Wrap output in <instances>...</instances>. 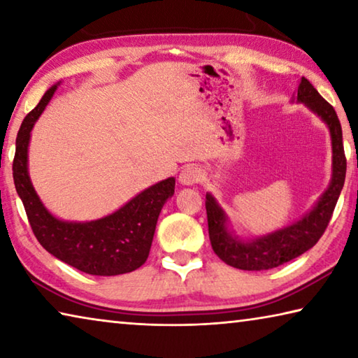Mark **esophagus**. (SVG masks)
Listing matches in <instances>:
<instances>
[{
  "label": "esophagus",
  "instance_id": "34e87169",
  "mask_svg": "<svg viewBox=\"0 0 358 358\" xmlns=\"http://www.w3.org/2000/svg\"><path fill=\"white\" fill-rule=\"evenodd\" d=\"M203 173L197 166H186L180 173L181 185H196L199 181H202Z\"/></svg>",
  "mask_w": 358,
  "mask_h": 358
}]
</instances>
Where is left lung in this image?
I'll return each mask as SVG.
<instances>
[{"mask_svg": "<svg viewBox=\"0 0 358 358\" xmlns=\"http://www.w3.org/2000/svg\"><path fill=\"white\" fill-rule=\"evenodd\" d=\"M296 99L305 102L329 126L333 147L331 183L314 210L303 220L266 237L252 240L250 243L230 237L226 229V216L217 207L215 199L207 194L205 208H207L211 248L222 262L235 268L248 271L270 270L311 250L329 226L338 197L341 194L344 178H346V155H344L341 123H339L335 108L317 93V90L305 77H301Z\"/></svg>", "mask_w": 358, "mask_h": 358, "instance_id": "1", "label": "left lung"}]
</instances>
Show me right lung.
<instances>
[{
    "mask_svg": "<svg viewBox=\"0 0 358 358\" xmlns=\"http://www.w3.org/2000/svg\"><path fill=\"white\" fill-rule=\"evenodd\" d=\"M57 87H52L22 121L12 162L14 185L34 237L44 250L88 275L115 276L129 273L145 264L153 241L162 205L175 192V178L159 181L138 194L118 211L92 222H64L53 217L41 203L28 177L29 132L44 112Z\"/></svg>",
    "mask_w": 358,
    "mask_h": 358,
    "instance_id": "add662e5",
    "label": "right lung"
}]
</instances>
